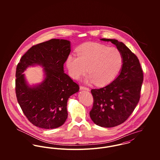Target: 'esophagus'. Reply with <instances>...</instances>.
I'll return each instance as SVG.
<instances>
[{
	"label": "esophagus",
	"mask_w": 160,
	"mask_h": 160,
	"mask_svg": "<svg viewBox=\"0 0 160 160\" xmlns=\"http://www.w3.org/2000/svg\"><path fill=\"white\" fill-rule=\"evenodd\" d=\"M80 90H81V91H90V89H89V88H86V87H84V86H81L80 87Z\"/></svg>",
	"instance_id": "1"
}]
</instances>
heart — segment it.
<instances>
[{"instance_id":"heart-1","label":"heart","mask_w":160,"mask_h":160,"mask_svg":"<svg viewBox=\"0 0 160 160\" xmlns=\"http://www.w3.org/2000/svg\"><path fill=\"white\" fill-rule=\"evenodd\" d=\"M123 63L121 52L116 47H108L99 43H89L78 49V55H69L66 65L69 75L78 79L87 71L84 81L105 86L117 76Z\"/></svg>"}]
</instances>
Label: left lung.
<instances>
[{
    "label": "left lung",
    "instance_id": "obj_1",
    "mask_svg": "<svg viewBox=\"0 0 160 160\" xmlns=\"http://www.w3.org/2000/svg\"><path fill=\"white\" fill-rule=\"evenodd\" d=\"M100 40L116 46L122 53L123 63L113 82L103 88L92 89L93 104L89 114L95 124L112 128L123 123L134 110L143 75L138 58L124 43L115 39Z\"/></svg>",
    "mask_w": 160,
    "mask_h": 160
}]
</instances>
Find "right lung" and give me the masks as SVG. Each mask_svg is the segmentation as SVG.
Wrapping results in <instances>:
<instances>
[{"instance_id": "obj_1", "label": "right lung", "mask_w": 160, "mask_h": 160, "mask_svg": "<svg viewBox=\"0 0 160 160\" xmlns=\"http://www.w3.org/2000/svg\"><path fill=\"white\" fill-rule=\"evenodd\" d=\"M70 52V41L52 39L30 48L17 65L15 91L18 102L28 119L38 128H57L68 118V100L79 89L63 70ZM36 65L44 68V79L30 86L23 72Z\"/></svg>"}]
</instances>
